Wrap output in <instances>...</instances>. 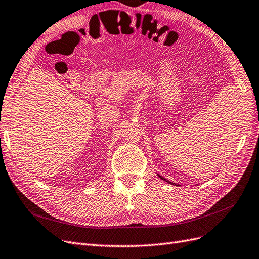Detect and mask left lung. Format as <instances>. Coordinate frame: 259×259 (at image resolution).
Returning <instances> with one entry per match:
<instances>
[{
  "mask_svg": "<svg viewBox=\"0 0 259 259\" xmlns=\"http://www.w3.org/2000/svg\"><path fill=\"white\" fill-rule=\"evenodd\" d=\"M159 177H160V176H159ZM160 178H161V177H160ZM161 179H162V180H164L165 182H169V181H166V180H165V179H163V178H161ZM169 183H171V182H169ZM171 184H174V183H171Z\"/></svg>",
  "mask_w": 259,
  "mask_h": 259,
  "instance_id": "8db88e82",
  "label": "left lung"
}]
</instances>
